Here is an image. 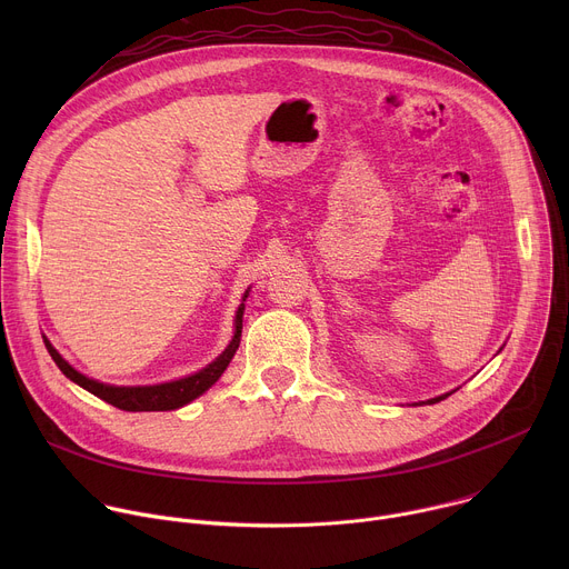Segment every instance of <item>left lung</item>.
Returning a JSON list of instances; mask_svg holds the SVG:
<instances>
[{
  "mask_svg": "<svg viewBox=\"0 0 569 569\" xmlns=\"http://www.w3.org/2000/svg\"><path fill=\"white\" fill-rule=\"evenodd\" d=\"M448 396H450V393H443V396H437V398H430V400H426V402H428V405H432V402H439V400H443V398H448ZM426 402H423V405H426ZM417 405H421V402H417Z\"/></svg>",
  "mask_w": 569,
  "mask_h": 569,
  "instance_id": "obj_1",
  "label": "left lung"
}]
</instances>
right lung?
<instances>
[{
	"mask_svg": "<svg viewBox=\"0 0 569 569\" xmlns=\"http://www.w3.org/2000/svg\"><path fill=\"white\" fill-rule=\"evenodd\" d=\"M248 297V292H246ZM242 310L246 306L240 303V308L236 310V331H233V340L229 342V347L202 371L173 380V382H164V385H148V387H114V385H103L99 380H92L83 373H78L67 360H62V356L49 345V340L44 338V347L49 351V356L53 358V362L58 365V369L73 380L76 385H80L83 389H88L90 393L99 396L101 400L114 405L119 410L126 412H167V410H178L182 405L191 402L193 398H198L200 393H204L227 369V365L231 362L238 342H240V329H242Z\"/></svg>",
	"mask_w": 569,
	"mask_h": 569,
	"instance_id": "1",
	"label": "right lung"
}]
</instances>
